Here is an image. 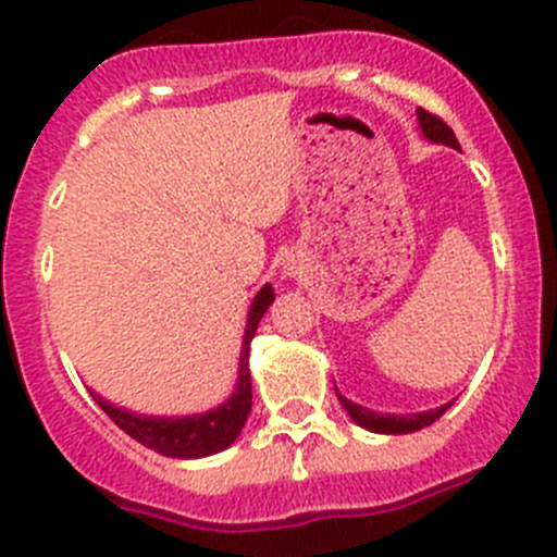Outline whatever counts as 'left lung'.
<instances>
[{
	"mask_svg": "<svg viewBox=\"0 0 557 557\" xmlns=\"http://www.w3.org/2000/svg\"><path fill=\"white\" fill-rule=\"evenodd\" d=\"M418 121H420V128H423V134L431 139V143L450 145V148L460 150L453 128L447 126L440 115H434V112L418 107ZM336 396H339V393H336ZM339 401H342V407L347 409V414H350V418L356 420L361 429L374 431V434H412V431H420V429H425V425L434 423V420H440L453 404L450 401V404H445V407L431 409V412H418V414H377V412H372V409H363V407H358V404L347 401L345 396H339Z\"/></svg>",
	"mask_w": 557,
	"mask_h": 557,
	"instance_id": "8db88e82",
	"label": "left lung"
}]
</instances>
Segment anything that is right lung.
Here are the masks:
<instances>
[{"label":"right lung","instance_id":"right-lung-1","mask_svg":"<svg viewBox=\"0 0 557 557\" xmlns=\"http://www.w3.org/2000/svg\"><path fill=\"white\" fill-rule=\"evenodd\" d=\"M274 301L272 285H263L258 290L256 301H252L250 314H247V329L243 342V356H239V380L237 391L232 393L226 404L205 414H194V418H145V414L126 412L121 407H112L104 398H97L99 407L110 414L112 423L121 431H126L132 440L145 445L148 450H156L166 458H205V455L221 453L232 445L243 431L247 414H250L252 404V385H250V369H247V352H250V339L256 336L258 320L269 310Z\"/></svg>","mask_w":557,"mask_h":557}]
</instances>
